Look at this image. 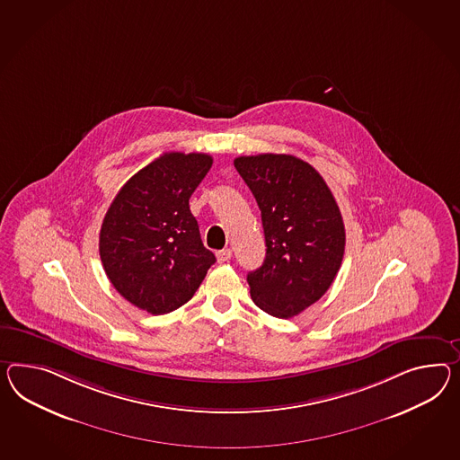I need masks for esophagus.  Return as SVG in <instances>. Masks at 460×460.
I'll list each match as a JSON object with an SVG mask.
<instances>
[{
  "label": "esophagus",
  "instance_id": "1",
  "mask_svg": "<svg viewBox=\"0 0 460 460\" xmlns=\"http://www.w3.org/2000/svg\"><path fill=\"white\" fill-rule=\"evenodd\" d=\"M230 259H232V250H230V248H224V250L217 252V260H218L220 263H224V261H228V260Z\"/></svg>",
  "mask_w": 460,
  "mask_h": 460
}]
</instances>
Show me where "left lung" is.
I'll use <instances>...</instances> for the list:
<instances>
[{"mask_svg":"<svg viewBox=\"0 0 460 460\" xmlns=\"http://www.w3.org/2000/svg\"><path fill=\"white\" fill-rule=\"evenodd\" d=\"M265 234V260L247 282L255 305L290 318L315 304L341 269L345 228L339 205L317 170L294 155L238 156Z\"/></svg>","mask_w":460,"mask_h":460,"instance_id":"obj_1","label":"left lung"}]
</instances>
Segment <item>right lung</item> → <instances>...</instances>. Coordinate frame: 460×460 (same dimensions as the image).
<instances>
[{"instance_id": "add662e5", "label": "right lung", "mask_w": 460, "mask_h": 460, "mask_svg": "<svg viewBox=\"0 0 460 460\" xmlns=\"http://www.w3.org/2000/svg\"><path fill=\"white\" fill-rule=\"evenodd\" d=\"M207 154L170 152L121 187L100 230V259L123 298L152 315L187 304L215 255L190 212L191 193L212 168Z\"/></svg>"}]
</instances>
